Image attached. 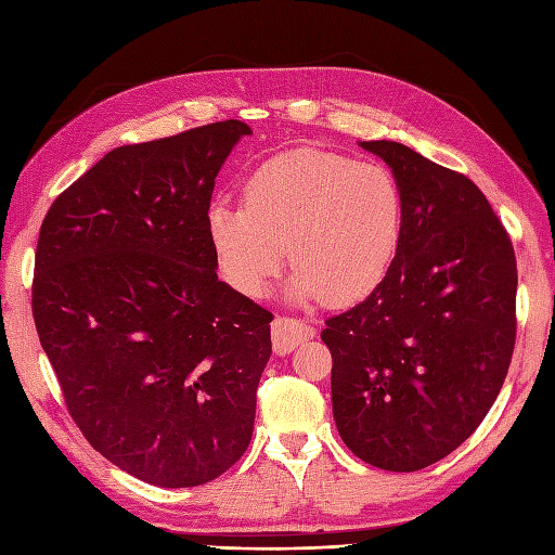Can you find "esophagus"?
Segmentation results:
<instances>
[{"label":"esophagus","instance_id":"obj_1","mask_svg":"<svg viewBox=\"0 0 555 555\" xmlns=\"http://www.w3.org/2000/svg\"><path fill=\"white\" fill-rule=\"evenodd\" d=\"M314 335V328L308 322H300L294 317H275L271 324V338L275 354H289L300 343L310 340Z\"/></svg>","mask_w":555,"mask_h":555}]
</instances>
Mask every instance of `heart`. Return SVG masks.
<instances>
[{
    "mask_svg": "<svg viewBox=\"0 0 555 555\" xmlns=\"http://www.w3.org/2000/svg\"><path fill=\"white\" fill-rule=\"evenodd\" d=\"M208 238L222 275L245 296H263L287 259L289 294L345 306L389 273L402 233V194L379 164L298 147L261 164L245 206L215 201Z\"/></svg>",
    "mask_w": 555,
    "mask_h": 555,
    "instance_id": "b5f03b06",
    "label": "heart"
}]
</instances>
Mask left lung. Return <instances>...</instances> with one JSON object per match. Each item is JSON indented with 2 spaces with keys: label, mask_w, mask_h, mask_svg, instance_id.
<instances>
[{
  "label": "left lung",
  "mask_w": 555,
  "mask_h": 555,
  "mask_svg": "<svg viewBox=\"0 0 555 555\" xmlns=\"http://www.w3.org/2000/svg\"><path fill=\"white\" fill-rule=\"evenodd\" d=\"M402 194L389 273L326 319L333 418L354 456L391 473L442 461L477 430L507 377L516 257L477 184L396 141H361Z\"/></svg>",
  "instance_id": "1"
}]
</instances>
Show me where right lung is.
<instances>
[{
  "label": "right lung",
  "instance_id": "obj_1",
  "mask_svg": "<svg viewBox=\"0 0 555 555\" xmlns=\"http://www.w3.org/2000/svg\"><path fill=\"white\" fill-rule=\"evenodd\" d=\"M251 129L215 122L115 147L41 224L39 340L88 442L162 489L212 481L255 430L273 314L217 280L208 208Z\"/></svg>",
  "mask_w": 555,
  "mask_h": 555
}]
</instances>
